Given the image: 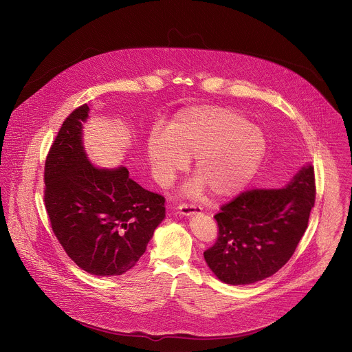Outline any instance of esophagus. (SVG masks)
Instances as JSON below:
<instances>
[{
    "label": "esophagus",
    "mask_w": 352,
    "mask_h": 352,
    "mask_svg": "<svg viewBox=\"0 0 352 352\" xmlns=\"http://www.w3.org/2000/svg\"><path fill=\"white\" fill-rule=\"evenodd\" d=\"M179 212L183 216H192V214H198L202 212V208L195 205V204H182L179 206Z\"/></svg>",
    "instance_id": "esophagus-1"
}]
</instances>
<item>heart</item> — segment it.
<instances>
[{
	"instance_id": "1",
	"label": "heart",
	"mask_w": 352,
	"mask_h": 352,
	"mask_svg": "<svg viewBox=\"0 0 352 352\" xmlns=\"http://www.w3.org/2000/svg\"><path fill=\"white\" fill-rule=\"evenodd\" d=\"M266 151L259 126L230 108L192 107L180 111L166 132L154 129L147 157L158 182L166 184L195 157V175L212 194L228 197L256 172ZM202 184L198 183L197 188Z\"/></svg>"
}]
</instances>
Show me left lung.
<instances>
[{"instance_id":"1","label":"left lung","mask_w":352,"mask_h":352,"mask_svg":"<svg viewBox=\"0 0 352 352\" xmlns=\"http://www.w3.org/2000/svg\"><path fill=\"white\" fill-rule=\"evenodd\" d=\"M316 202V176L303 166L284 188H251L220 208L219 234L204 252L226 284L245 285L270 277L294 255Z\"/></svg>"}]
</instances>
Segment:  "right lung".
Segmentation results:
<instances>
[{
	"instance_id": "obj_1",
	"label": "right lung",
	"mask_w": 352,
	"mask_h": 352,
	"mask_svg": "<svg viewBox=\"0 0 352 352\" xmlns=\"http://www.w3.org/2000/svg\"><path fill=\"white\" fill-rule=\"evenodd\" d=\"M85 104L64 120L45 161L43 201L68 256L96 276H120L146 251L165 217V198L140 187L125 166L90 164L82 142Z\"/></svg>"
}]
</instances>
